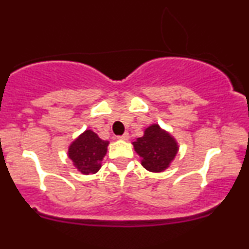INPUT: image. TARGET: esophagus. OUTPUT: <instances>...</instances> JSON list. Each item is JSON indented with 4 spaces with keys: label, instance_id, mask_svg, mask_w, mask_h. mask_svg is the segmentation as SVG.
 I'll return each mask as SVG.
<instances>
[{
    "label": "esophagus",
    "instance_id": "obj_1",
    "mask_svg": "<svg viewBox=\"0 0 249 249\" xmlns=\"http://www.w3.org/2000/svg\"><path fill=\"white\" fill-rule=\"evenodd\" d=\"M117 138L119 139V141H128V138H130V134L127 132H125L124 134H122V136H118Z\"/></svg>",
    "mask_w": 249,
    "mask_h": 249
}]
</instances>
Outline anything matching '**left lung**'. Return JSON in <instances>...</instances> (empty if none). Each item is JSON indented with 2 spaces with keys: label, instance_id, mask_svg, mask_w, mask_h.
Instances as JSON below:
<instances>
[{
  "label": "left lung",
  "instance_id": "1",
  "mask_svg": "<svg viewBox=\"0 0 249 249\" xmlns=\"http://www.w3.org/2000/svg\"><path fill=\"white\" fill-rule=\"evenodd\" d=\"M132 144L142 158V165L150 172H162L170 167L179 150L172 134L158 124L145 128L144 136L137 138Z\"/></svg>",
  "mask_w": 249,
  "mask_h": 249
}]
</instances>
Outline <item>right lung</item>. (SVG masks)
Listing matches in <instances>:
<instances>
[{
  "mask_svg": "<svg viewBox=\"0 0 249 249\" xmlns=\"http://www.w3.org/2000/svg\"><path fill=\"white\" fill-rule=\"evenodd\" d=\"M107 141H103L93 131L85 130L71 142L68 156L79 172L95 174L102 167V160L107 152Z\"/></svg>",
  "mask_w": 249,
  "mask_h": 249,
  "instance_id": "obj_1",
  "label": "right lung"
}]
</instances>
